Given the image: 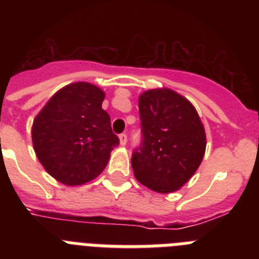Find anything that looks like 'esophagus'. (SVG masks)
<instances>
[{"label":"esophagus","instance_id":"34e87169","mask_svg":"<svg viewBox=\"0 0 259 259\" xmlns=\"http://www.w3.org/2000/svg\"><path fill=\"white\" fill-rule=\"evenodd\" d=\"M119 140H120V145H125V144H127V135L125 134L119 135Z\"/></svg>","mask_w":259,"mask_h":259}]
</instances>
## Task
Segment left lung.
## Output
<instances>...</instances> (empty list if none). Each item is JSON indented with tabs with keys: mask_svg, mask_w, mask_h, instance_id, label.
<instances>
[{
	"mask_svg": "<svg viewBox=\"0 0 259 259\" xmlns=\"http://www.w3.org/2000/svg\"><path fill=\"white\" fill-rule=\"evenodd\" d=\"M141 143L132 153L135 178L158 193L182 188L201 164L206 136L193 105L171 89L139 98Z\"/></svg>",
	"mask_w": 259,
	"mask_h": 259,
	"instance_id": "left-lung-1",
	"label": "left lung"
}]
</instances>
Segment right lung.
<instances>
[{
	"instance_id": "add662e5",
	"label": "right lung",
	"mask_w": 259,
	"mask_h": 259,
	"mask_svg": "<svg viewBox=\"0 0 259 259\" xmlns=\"http://www.w3.org/2000/svg\"><path fill=\"white\" fill-rule=\"evenodd\" d=\"M105 93L89 83L66 85L49 100L32 125L38 161L66 185L91 182L104 171L119 145L110 115L101 107Z\"/></svg>"
}]
</instances>
